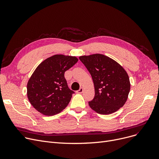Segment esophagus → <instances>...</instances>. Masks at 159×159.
<instances>
[{
    "label": "esophagus",
    "instance_id": "obj_1",
    "mask_svg": "<svg viewBox=\"0 0 159 159\" xmlns=\"http://www.w3.org/2000/svg\"><path fill=\"white\" fill-rule=\"evenodd\" d=\"M83 92V88H80L78 91H77V93H82Z\"/></svg>",
    "mask_w": 159,
    "mask_h": 159
}]
</instances>
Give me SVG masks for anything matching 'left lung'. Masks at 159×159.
I'll list each match as a JSON object with an SVG mask.
<instances>
[{"label":"left lung","mask_w":159,"mask_h":159,"mask_svg":"<svg viewBox=\"0 0 159 159\" xmlns=\"http://www.w3.org/2000/svg\"><path fill=\"white\" fill-rule=\"evenodd\" d=\"M92 77L95 97L88 102L99 114L109 115L119 110L126 103L130 90V82L125 70L112 58L102 54L80 56Z\"/></svg>","instance_id":"8db88e82"}]
</instances>
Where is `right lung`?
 <instances>
[{
  "label": "right lung",
  "instance_id": "add662e5",
  "mask_svg": "<svg viewBox=\"0 0 159 159\" xmlns=\"http://www.w3.org/2000/svg\"><path fill=\"white\" fill-rule=\"evenodd\" d=\"M77 61L76 57L55 55L38 66L27 84L28 98L35 110L52 116L65 109L75 92L68 88L64 73Z\"/></svg>",
  "mask_w": 159,
  "mask_h": 159
}]
</instances>
